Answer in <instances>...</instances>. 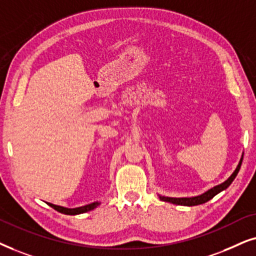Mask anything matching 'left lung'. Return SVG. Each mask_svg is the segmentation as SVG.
Returning a JSON list of instances; mask_svg holds the SVG:
<instances>
[{
	"mask_svg": "<svg viewBox=\"0 0 256 256\" xmlns=\"http://www.w3.org/2000/svg\"><path fill=\"white\" fill-rule=\"evenodd\" d=\"M242 159H244V154L241 156V159H240L239 164H238L235 171L232 173V176L226 180V182H224L222 184H220V185H218V186H214L213 188L208 190L205 193L200 194V196H192V198H170V196H159V199L162 200V202H171V204H174V205H182V206H196V205H202V204H205L208 202V200L212 199L213 196H216L218 193L222 192V190H226L227 187L230 186L232 182H233L235 176H238V173H239V171H240L241 164H242Z\"/></svg>",
	"mask_w": 256,
	"mask_h": 256,
	"instance_id": "left-lung-1",
	"label": "left lung"
}]
</instances>
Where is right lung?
Masks as SVG:
<instances>
[{
  "label": "right lung",
  "mask_w": 256,
  "mask_h": 256,
  "mask_svg": "<svg viewBox=\"0 0 256 256\" xmlns=\"http://www.w3.org/2000/svg\"><path fill=\"white\" fill-rule=\"evenodd\" d=\"M48 205L50 207H52L54 210H56L57 212L63 213V214H68V216H77V214H82V213H86L88 210H92L96 208L97 206L100 205V202H92V204H88V205L82 206V207H76V208H66V207L63 206H58V205H54V204L48 202Z\"/></svg>",
  "instance_id": "right-lung-1"
}]
</instances>
